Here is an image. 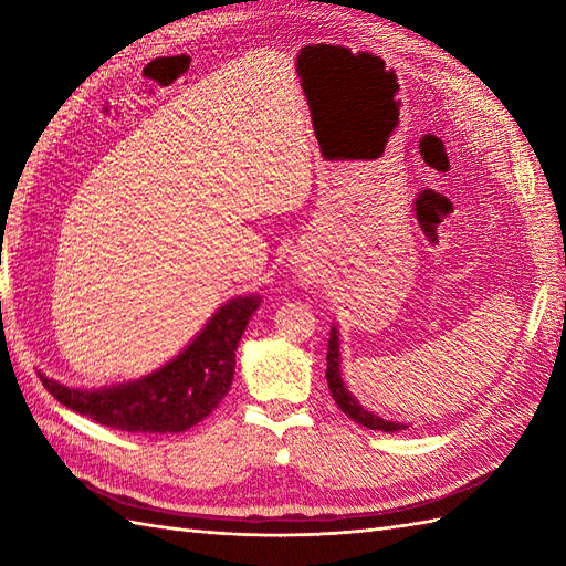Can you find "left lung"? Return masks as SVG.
<instances>
[{"label": "left lung", "mask_w": 566, "mask_h": 566, "mask_svg": "<svg viewBox=\"0 0 566 566\" xmlns=\"http://www.w3.org/2000/svg\"><path fill=\"white\" fill-rule=\"evenodd\" d=\"M326 363H328L326 379H328V389H331V394H333V401L338 403V408H340V411H343L347 418H353L355 423L365 426V428H369V430L394 432V430H403V428H406V426H401V423H391V420H384V418H379V416H375V413L365 411V408L353 399L350 391L345 389L343 377H340V359H338V333H335V328L331 331Z\"/></svg>", "instance_id": "obj_1"}]
</instances>
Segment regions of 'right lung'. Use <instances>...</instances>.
I'll return each instance as SVG.
<instances>
[{"label":"right lung","mask_w":566,"mask_h":566,"mask_svg":"<svg viewBox=\"0 0 566 566\" xmlns=\"http://www.w3.org/2000/svg\"><path fill=\"white\" fill-rule=\"evenodd\" d=\"M258 296L223 304L199 338L155 375L104 391L70 389L41 375L55 399L97 423L126 432H182L207 418L233 381L235 350Z\"/></svg>","instance_id":"add662e5"}]
</instances>
